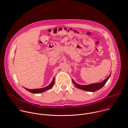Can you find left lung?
Instances as JSON below:
<instances>
[{"instance_id": "1", "label": "left lung", "mask_w": 128, "mask_h": 128, "mask_svg": "<svg viewBox=\"0 0 128 128\" xmlns=\"http://www.w3.org/2000/svg\"><path fill=\"white\" fill-rule=\"evenodd\" d=\"M110 74H111V72L109 76L106 78L103 81H102V82H99V83L92 84H88V85H81V84H79L76 83L73 79H72V82L78 88L80 89H81L82 90H84L86 91H88V92H96V91L100 89L105 84L106 82L110 78Z\"/></svg>"}]
</instances>
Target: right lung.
<instances>
[{"mask_svg": "<svg viewBox=\"0 0 128 128\" xmlns=\"http://www.w3.org/2000/svg\"><path fill=\"white\" fill-rule=\"evenodd\" d=\"M54 78L52 82L48 86L43 88H36V89H28V88H24L26 90H28V92L33 93V94H40V93H42V92H46V90H48L50 89L54 86Z\"/></svg>", "mask_w": 128, "mask_h": 128, "instance_id": "1", "label": "right lung"}]
</instances>
